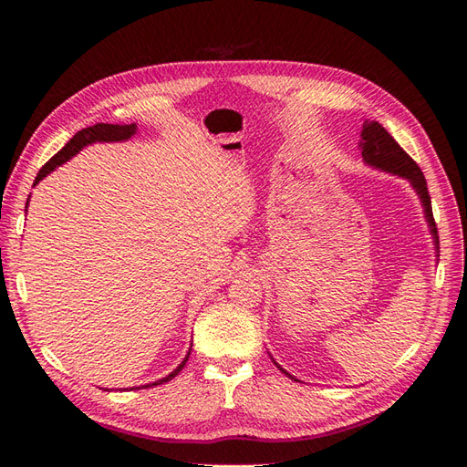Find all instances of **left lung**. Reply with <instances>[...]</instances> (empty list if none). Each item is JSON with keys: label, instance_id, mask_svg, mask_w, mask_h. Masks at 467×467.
Returning a JSON list of instances; mask_svg holds the SVG:
<instances>
[{"label": "left lung", "instance_id": "obj_1", "mask_svg": "<svg viewBox=\"0 0 467 467\" xmlns=\"http://www.w3.org/2000/svg\"><path fill=\"white\" fill-rule=\"evenodd\" d=\"M359 150H361V158L365 164L379 168V171H383V172H391L395 176H401V178H405V181L411 182L413 191L420 194V201H421L423 213H425V221H428L430 233L433 236L435 251L440 253V236H438V226H435L433 213H431V198L428 192V182H425V176L420 171L418 162H415L413 158L405 152L398 142L393 140V136L387 132L379 122H373V120L363 122ZM275 365L279 367L283 373H286L279 363H275ZM291 379H295V377H291Z\"/></svg>", "mask_w": 467, "mask_h": 467}]
</instances>
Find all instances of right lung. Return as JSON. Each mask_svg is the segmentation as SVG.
<instances>
[{"label": "right lung", "mask_w": 467, "mask_h": 467, "mask_svg": "<svg viewBox=\"0 0 467 467\" xmlns=\"http://www.w3.org/2000/svg\"><path fill=\"white\" fill-rule=\"evenodd\" d=\"M136 124H96V126H88V128H84V130H80L78 132L72 140H69L62 150H59L57 154H54L52 158H49V161L42 166V171L37 172V176H36V181H34V186L42 181V178H46L49 172L52 171H56L57 166H62L64 162H67L69 158L72 156H76L78 152L82 150L84 146H88V144H94V142H124V140H128V138H132L134 134H136ZM27 202H29V198H27ZM27 208V206H26ZM191 349H192V345H191ZM188 355H191V351L186 353V357H184V361L176 367V369L171 373V375H166V377H162V379H158V381H154V383H148V385H144V387H150V385H162V383H166V381H171L172 377H176L178 373L182 371V367L186 365V361H188ZM138 389H140V387H138Z\"/></svg>", "instance_id": "add662e5"}]
</instances>
